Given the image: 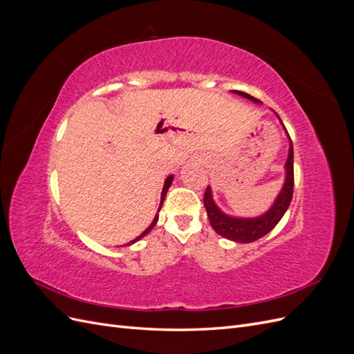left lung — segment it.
I'll list each match as a JSON object with an SVG mask.
<instances>
[{"label": "left lung", "instance_id": "obj_1", "mask_svg": "<svg viewBox=\"0 0 354 354\" xmlns=\"http://www.w3.org/2000/svg\"><path fill=\"white\" fill-rule=\"evenodd\" d=\"M232 93H236L245 99L252 100L255 103H260L248 93L234 91V90ZM276 116L279 118V115H276ZM279 121H281V118H279ZM281 124H282V121H281ZM285 131H286V128H285ZM286 136L289 138L288 133H286ZM292 192H294V147H292L291 138H289L288 159L285 162V183L279 192V195L276 196L273 205L264 214H261V216H259V217H252V218L229 216V214L223 212L217 207V203L214 202L212 190L209 186L205 190V195H203V205H205L211 227L216 230L220 236L226 238L229 241H233V242L250 243V242H254L257 239L263 238L264 234H267L270 230L274 229L276 224L281 221L283 214L286 212L289 203H291Z\"/></svg>", "mask_w": 354, "mask_h": 354}]
</instances>
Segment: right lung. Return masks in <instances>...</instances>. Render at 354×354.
Instances as JSON below:
<instances>
[{
  "instance_id": "right-lung-1",
  "label": "right lung",
  "mask_w": 354,
  "mask_h": 354,
  "mask_svg": "<svg viewBox=\"0 0 354 354\" xmlns=\"http://www.w3.org/2000/svg\"><path fill=\"white\" fill-rule=\"evenodd\" d=\"M173 176H168L167 177V180H165V183H164V187H162V194H160V203H159V209L158 211H160V208H162V203H164V199H165V196H167V192H168V189H169V186H171V183H173ZM158 212H156V216H155V218H153V221L151 223V226H149L142 234H140V236H137L136 239H133L130 243H127V245H131V243H134V242H137V241H140L142 238H145L146 236V234L149 233V232H151L153 227H155V224L158 223Z\"/></svg>"
}]
</instances>
